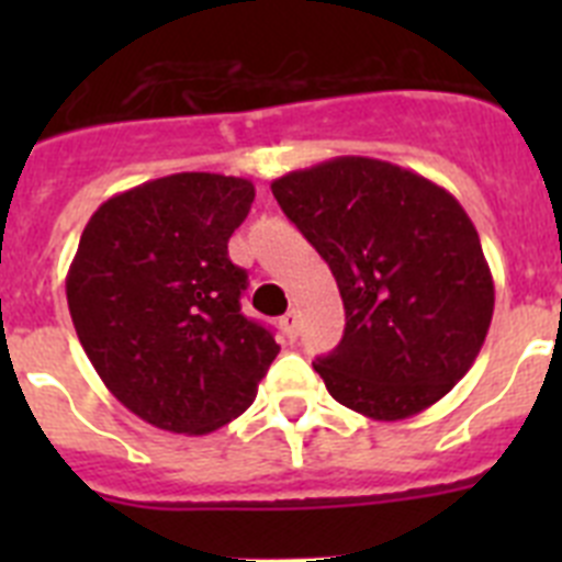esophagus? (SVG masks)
I'll return each instance as SVG.
<instances>
[{
    "instance_id": "34e87169",
    "label": "esophagus",
    "mask_w": 562,
    "mask_h": 562,
    "mask_svg": "<svg viewBox=\"0 0 562 562\" xmlns=\"http://www.w3.org/2000/svg\"><path fill=\"white\" fill-rule=\"evenodd\" d=\"M278 326H281V331H284L290 340H295V337H297V312L295 310L286 312V315L278 321Z\"/></svg>"
}]
</instances>
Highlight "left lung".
I'll return each mask as SVG.
<instances>
[{
    "label": "left lung",
    "mask_w": 562,
    "mask_h": 562,
    "mask_svg": "<svg viewBox=\"0 0 562 562\" xmlns=\"http://www.w3.org/2000/svg\"><path fill=\"white\" fill-rule=\"evenodd\" d=\"M346 310L315 371L340 405L408 419L470 371L493 321V272L453 193L394 162L335 157L272 182Z\"/></svg>",
    "instance_id": "1"
}]
</instances>
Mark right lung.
I'll list each match as a JSON object with an SVG mask.
<instances>
[{
	"instance_id": "obj_1",
	"label": "right lung",
	"mask_w": 562,
	"mask_h": 562,
	"mask_svg": "<svg viewBox=\"0 0 562 562\" xmlns=\"http://www.w3.org/2000/svg\"><path fill=\"white\" fill-rule=\"evenodd\" d=\"M241 177L186 171L103 202L67 272L78 340L103 385L160 430L202 436L245 414L281 351L241 315L227 238L250 213Z\"/></svg>"
}]
</instances>
